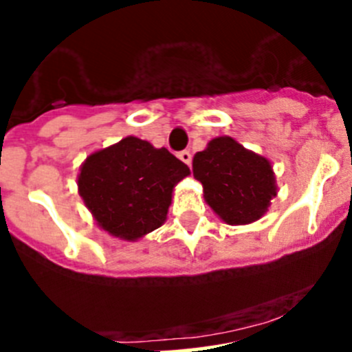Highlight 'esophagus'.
<instances>
[{
  "label": "esophagus",
  "instance_id": "34e87169",
  "mask_svg": "<svg viewBox=\"0 0 352 352\" xmlns=\"http://www.w3.org/2000/svg\"><path fill=\"white\" fill-rule=\"evenodd\" d=\"M179 158L182 160L184 163H186V165H190V162H192V155H190V151H180L179 153Z\"/></svg>",
  "mask_w": 352,
  "mask_h": 352
}]
</instances>
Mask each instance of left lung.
I'll list each match as a JSON object with an SVG mask.
<instances>
[{
    "label": "left lung",
    "instance_id": "obj_1",
    "mask_svg": "<svg viewBox=\"0 0 352 352\" xmlns=\"http://www.w3.org/2000/svg\"><path fill=\"white\" fill-rule=\"evenodd\" d=\"M192 175L203 184L208 206L227 225L259 220L278 192L270 160L228 135L211 139L194 155Z\"/></svg>",
    "mask_w": 352,
    "mask_h": 352
}]
</instances>
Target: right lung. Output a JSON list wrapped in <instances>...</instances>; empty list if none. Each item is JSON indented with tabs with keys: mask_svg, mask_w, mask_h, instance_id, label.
<instances>
[{
	"mask_svg": "<svg viewBox=\"0 0 352 352\" xmlns=\"http://www.w3.org/2000/svg\"><path fill=\"white\" fill-rule=\"evenodd\" d=\"M189 173L166 148L127 135L84 160L77 187L101 230L134 242L165 223L173 189Z\"/></svg>",
	"mask_w": 352,
	"mask_h": 352,
	"instance_id": "obj_1",
	"label": "right lung"
}]
</instances>
